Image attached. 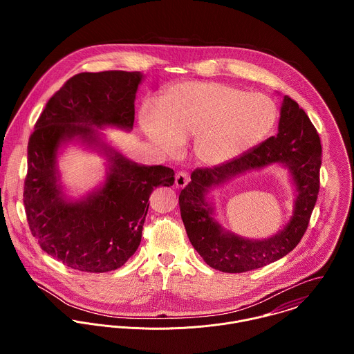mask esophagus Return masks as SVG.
<instances>
[{"label":"esophagus","instance_id":"obj_1","mask_svg":"<svg viewBox=\"0 0 354 354\" xmlns=\"http://www.w3.org/2000/svg\"><path fill=\"white\" fill-rule=\"evenodd\" d=\"M188 181H189L188 173H185V171H178V173L176 174V181H174V184H176L177 188H184V187L188 184Z\"/></svg>","mask_w":354,"mask_h":354}]
</instances>
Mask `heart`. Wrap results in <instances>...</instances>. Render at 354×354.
<instances>
[{
	"label": "heart",
	"mask_w": 354,
	"mask_h": 354,
	"mask_svg": "<svg viewBox=\"0 0 354 354\" xmlns=\"http://www.w3.org/2000/svg\"><path fill=\"white\" fill-rule=\"evenodd\" d=\"M275 118V104L263 94L215 82H181L160 93L156 111L142 110L140 124L160 151L174 153L194 138L196 158L218 165L259 143Z\"/></svg>",
	"instance_id": "obj_1"
}]
</instances>
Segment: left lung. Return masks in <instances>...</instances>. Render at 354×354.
Returning <instances> with one entry per match:
<instances>
[{
    "label": "left lung",
    "mask_w": 354,
    "mask_h": 354,
    "mask_svg": "<svg viewBox=\"0 0 354 354\" xmlns=\"http://www.w3.org/2000/svg\"><path fill=\"white\" fill-rule=\"evenodd\" d=\"M278 131L275 136L234 159L195 169L191 183L180 194V211L188 239L215 270L245 272L267 266L293 251L306 232L320 188V138L306 113L289 95L283 98ZM274 161L285 162L291 169L299 192L291 222L278 235L263 242L223 232L203 199L206 191L240 172Z\"/></svg>",
    "instance_id": "1"
}]
</instances>
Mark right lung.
I'll return each instance as SVG.
<instances>
[{
  "label": "right lung",
  "instance_id": "1",
  "mask_svg": "<svg viewBox=\"0 0 354 354\" xmlns=\"http://www.w3.org/2000/svg\"><path fill=\"white\" fill-rule=\"evenodd\" d=\"M140 80V72L125 71L75 75L46 103L30 136L27 222L41 248L69 268L106 272L121 267L142 241L153 188L174 183L173 169L142 166L113 151L102 189L83 202L59 196L54 165L61 143L75 136L97 142L94 127L132 129Z\"/></svg>",
  "mask_w": 354,
  "mask_h": 354
}]
</instances>
